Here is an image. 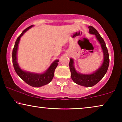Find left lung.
Instances as JSON below:
<instances>
[{"label": "left lung", "instance_id": "8db88e82", "mask_svg": "<svg viewBox=\"0 0 122 122\" xmlns=\"http://www.w3.org/2000/svg\"><path fill=\"white\" fill-rule=\"evenodd\" d=\"M89 33L95 35L96 37L101 44L103 53V61L102 64L97 70L90 74H81L76 71L74 66V61L73 58H70L69 69L71 72V78L74 83L80 86L91 87L99 82L103 78L107 71L109 63V54L106 43L98 31L92 26H89Z\"/></svg>", "mask_w": 122, "mask_h": 122}]
</instances>
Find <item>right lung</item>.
<instances>
[{
    "label": "right lung",
    "mask_w": 122,
    "mask_h": 122,
    "mask_svg": "<svg viewBox=\"0 0 122 122\" xmlns=\"http://www.w3.org/2000/svg\"><path fill=\"white\" fill-rule=\"evenodd\" d=\"M33 26L34 25H32L24 30L16 39L12 53L13 64L16 74L25 82L33 87H41L49 83L53 79L54 77V71L58 66L59 60H56L53 61L48 69L43 73H33L30 71H25L21 69L17 61V52L20 39L24 33Z\"/></svg>",
    "instance_id": "1"
}]
</instances>
